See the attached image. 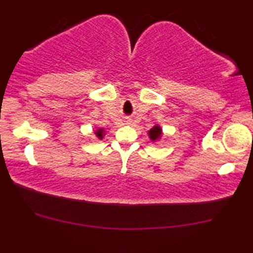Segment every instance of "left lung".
<instances>
[{
	"mask_svg": "<svg viewBox=\"0 0 253 253\" xmlns=\"http://www.w3.org/2000/svg\"><path fill=\"white\" fill-rule=\"evenodd\" d=\"M148 135H149V138H150V140H151V142H153V143L159 142L161 139H162V136H163L162 127H161L159 124H155L151 129L148 131Z\"/></svg>",
	"mask_w": 253,
	"mask_h": 253,
	"instance_id": "8db88e82",
	"label": "left lung"
}]
</instances>
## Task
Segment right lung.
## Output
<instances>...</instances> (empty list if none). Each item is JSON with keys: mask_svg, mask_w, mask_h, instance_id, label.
<instances>
[{"mask_svg": "<svg viewBox=\"0 0 253 253\" xmlns=\"http://www.w3.org/2000/svg\"><path fill=\"white\" fill-rule=\"evenodd\" d=\"M94 135H95L96 138L99 139V140H102V139H103L104 136H105L104 128H95V129H94Z\"/></svg>", "mask_w": 253, "mask_h": 253, "instance_id": "add662e5", "label": "right lung"}]
</instances>
